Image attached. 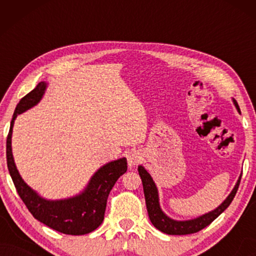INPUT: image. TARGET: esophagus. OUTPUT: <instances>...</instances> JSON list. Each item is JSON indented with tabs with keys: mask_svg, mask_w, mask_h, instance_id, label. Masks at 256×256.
<instances>
[{
	"mask_svg": "<svg viewBox=\"0 0 256 256\" xmlns=\"http://www.w3.org/2000/svg\"><path fill=\"white\" fill-rule=\"evenodd\" d=\"M127 160H128L129 166H136V164H138L140 162H141L142 156H141V154L138 152H132L128 154Z\"/></svg>",
	"mask_w": 256,
	"mask_h": 256,
	"instance_id": "obj_1",
	"label": "esophagus"
}]
</instances>
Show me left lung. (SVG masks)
Returning a JSON list of instances; mask_svg holds the SVG:
<instances>
[{
	"instance_id": "left-lung-1",
	"label": "left lung",
	"mask_w": 256,
	"mask_h": 256,
	"mask_svg": "<svg viewBox=\"0 0 256 256\" xmlns=\"http://www.w3.org/2000/svg\"><path fill=\"white\" fill-rule=\"evenodd\" d=\"M233 101H234V104H236V110L240 112V108L238 106L236 101V100ZM138 174L142 180L146 210H148L150 222H152V225L155 226L157 230H160V232L171 234V236H185V234H192V233L199 232V230L205 228L206 226H208L213 220L218 218V216L222 214L227 208H228L234 197H236V191L238 188H239V184L241 180V176H240L239 180H238L236 185L234 186L233 191L230 192V194L226 198V200L218 208L214 210V211L206 213V214L199 216V218H196L194 220L176 222V220L168 218V216L162 212V210H160V202H158V194H157V188L155 183H154L152 176L146 172V170L143 166H138Z\"/></svg>"
}]
</instances>
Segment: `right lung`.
Here are the masks:
<instances>
[{
	"instance_id": "right-lung-1",
	"label": "right lung",
	"mask_w": 256,
	"mask_h": 256,
	"mask_svg": "<svg viewBox=\"0 0 256 256\" xmlns=\"http://www.w3.org/2000/svg\"><path fill=\"white\" fill-rule=\"evenodd\" d=\"M45 84L40 82L30 93L20 100L14 113L8 138H6V164L10 176L20 199L37 220L52 230L70 234L82 236L93 232L102 222L106 211L108 194L118 177L127 171V160L120 158L107 163L96 172L88 186L82 194L65 200H46L28 186L16 169L12 152V134L17 114L23 113L40 100Z\"/></svg>"
}]
</instances>
